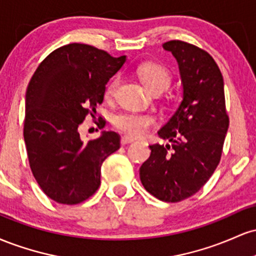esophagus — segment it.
<instances>
[{
    "label": "esophagus",
    "instance_id": "1",
    "mask_svg": "<svg viewBox=\"0 0 256 256\" xmlns=\"http://www.w3.org/2000/svg\"><path fill=\"white\" fill-rule=\"evenodd\" d=\"M120 142H122V146L125 144H128V143H132L134 142V140L132 137H128V136H122V140H120Z\"/></svg>",
    "mask_w": 256,
    "mask_h": 256
}]
</instances>
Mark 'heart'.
<instances>
[{
    "label": "heart",
    "mask_w": 256,
    "mask_h": 256,
    "mask_svg": "<svg viewBox=\"0 0 256 256\" xmlns=\"http://www.w3.org/2000/svg\"><path fill=\"white\" fill-rule=\"evenodd\" d=\"M138 74L140 80L152 92L165 91L171 85V73L166 67L158 64L146 62L138 67ZM118 84V79H113L106 88L104 96L110 98L113 95L114 89ZM155 118L144 112H122L114 116L113 124L116 128L130 136H143L150 126L154 125Z\"/></svg>",
    "instance_id": "obj_1"
}]
</instances>
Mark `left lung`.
Returning a JSON list of instances; mask_svg holds the SVG:
<instances>
[{"instance_id":"left-lung-1","label":"left lung","mask_w":256,"mask_h":256,"mask_svg":"<svg viewBox=\"0 0 256 256\" xmlns=\"http://www.w3.org/2000/svg\"><path fill=\"white\" fill-rule=\"evenodd\" d=\"M177 60L183 96L158 137L171 144H152L140 168L143 186L165 202H179L196 194L216 171L228 116L224 79L207 52L182 40L162 44Z\"/></svg>"}]
</instances>
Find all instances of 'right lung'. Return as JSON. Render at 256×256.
I'll return each instance as SVG.
<instances>
[{
  "label": "right lung",
  "mask_w": 256,
  "mask_h": 256,
  "mask_svg": "<svg viewBox=\"0 0 256 256\" xmlns=\"http://www.w3.org/2000/svg\"><path fill=\"white\" fill-rule=\"evenodd\" d=\"M125 62V55L72 43L50 52L32 76L25 96L26 150L38 185L58 204L89 198L101 184L102 162L119 149L116 132L102 131L85 142L78 128L88 114L94 118L106 84Z\"/></svg>",
  "instance_id": "right-lung-1"
}]
</instances>
